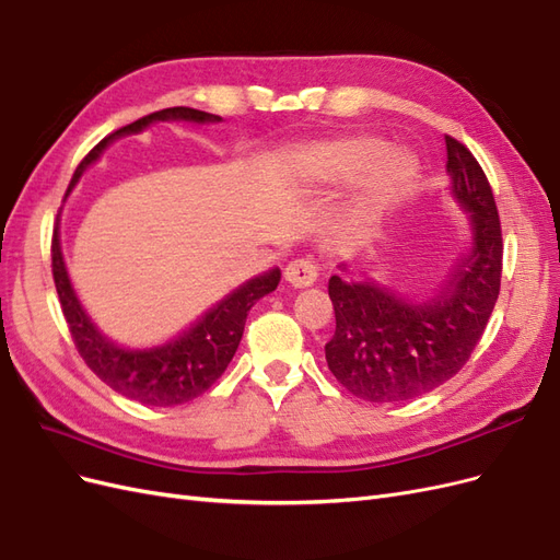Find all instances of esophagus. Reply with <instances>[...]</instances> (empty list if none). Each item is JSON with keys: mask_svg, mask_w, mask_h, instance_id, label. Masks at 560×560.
Here are the masks:
<instances>
[{"mask_svg": "<svg viewBox=\"0 0 560 560\" xmlns=\"http://www.w3.org/2000/svg\"><path fill=\"white\" fill-rule=\"evenodd\" d=\"M284 280L292 287H311L317 280V266L311 259H294L284 268Z\"/></svg>", "mask_w": 560, "mask_h": 560, "instance_id": "obj_1", "label": "esophagus"}]
</instances>
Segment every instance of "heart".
<instances>
[{
  "label": "heart",
  "instance_id": "b5f03b06",
  "mask_svg": "<svg viewBox=\"0 0 560 560\" xmlns=\"http://www.w3.org/2000/svg\"><path fill=\"white\" fill-rule=\"evenodd\" d=\"M292 163L299 179L311 186H338L362 179L354 200V217L362 222L381 214L409 189L418 173L409 154L387 149L374 135H341L334 140L313 142L299 149Z\"/></svg>",
  "mask_w": 560,
  "mask_h": 560
}]
</instances>
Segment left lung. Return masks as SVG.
I'll list each match as a JSON object with an SVG mask.
<instances>
[{
  "label": "left lung",
  "instance_id": "8db88e82",
  "mask_svg": "<svg viewBox=\"0 0 560 560\" xmlns=\"http://www.w3.org/2000/svg\"><path fill=\"white\" fill-rule=\"evenodd\" d=\"M453 196L471 212L474 243L432 299H404L374 280L329 278L336 331L329 371L364 401H404L453 378L481 341L502 278V226L488 177L471 151L446 135Z\"/></svg>",
  "mask_w": 560,
  "mask_h": 560
}]
</instances>
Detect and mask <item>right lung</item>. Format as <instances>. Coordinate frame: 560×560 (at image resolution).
Wrapping results in <instances>:
<instances>
[{
  "label": "right lung",
  "mask_w": 560,
  "mask_h": 560,
  "mask_svg": "<svg viewBox=\"0 0 560 560\" xmlns=\"http://www.w3.org/2000/svg\"><path fill=\"white\" fill-rule=\"evenodd\" d=\"M167 118H184V121L196 124L222 121L214 114L191 107H167L147 114L138 121L114 130L105 140H100L79 163L70 186H67V194L72 191L81 173L103 154V149L112 140L128 132H138L154 121H167ZM50 268H54V282L62 315L83 362L118 395L144 406H177L208 393L214 381L226 371L235 350H238L249 308L261 296L273 292L280 282V268L268 270V273L247 280L238 290H233L229 296L214 303L191 327L173 336L171 341L151 348H124L100 334L91 317L83 313L62 261L58 229L54 231V241H50Z\"/></svg>",
  "instance_id": "1"
}]
</instances>
